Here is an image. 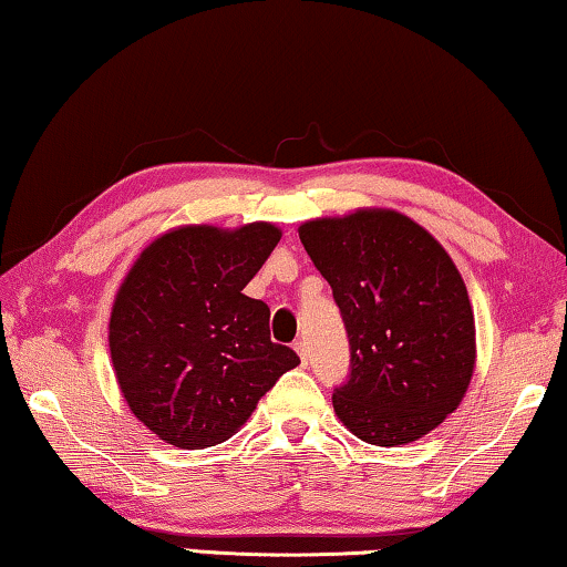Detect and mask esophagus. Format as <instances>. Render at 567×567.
<instances>
[{"label": "esophagus", "instance_id": "34e87169", "mask_svg": "<svg viewBox=\"0 0 567 567\" xmlns=\"http://www.w3.org/2000/svg\"><path fill=\"white\" fill-rule=\"evenodd\" d=\"M293 350H297V355L301 358V363H307V360H309V344L303 342V340H297V342H293Z\"/></svg>", "mask_w": 567, "mask_h": 567}]
</instances>
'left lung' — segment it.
Instances as JSON below:
<instances>
[{
    "mask_svg": "<svg viewBox=\"0 0 567 567\" xmlns=\"http://www.w3.org/2000/svg\"><path fill=\"white\" fill-rule=\"evenodd\" d=\"M332 286L350 338L338 420L368 445L396 447L445 422L475 368V322L447 250L396 209H355L299 227Z\"/></svg>",
    "mask_w": 567,
    "mask_h": 567,
    "instance_id": "8db88e82",
    "label": "left lung"
}]
</instances>
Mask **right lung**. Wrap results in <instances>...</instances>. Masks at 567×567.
<instances>
[{
    "label": "right lung",
    "instance_id": "1",
    "mask_svg": "<svg viewBox=\"0 0 567 567\" xmlns=\"http://www.w3.org/2000/svg\"><path fill=\"white\" fill-rule=\"evenodd\" d=\"M281 240L270 223L184 225L147 245L117 289L110 355L130 412L168 445L202 450L248 422L299 355L270 340L243 289Z\"/></svg>",
    "mask_w": 567,
    "mask_h": 567
}]
</instances>
